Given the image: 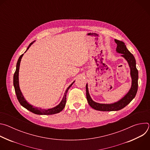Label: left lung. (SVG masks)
Returning <instances> with one entry per match:
<instances>
[{"label":"left lung","instance_id":"obj_1","mask_svg":"<svg viewBox=\"0 0 150 150\" xmlns=\"http://www.w3.org/2000/svg\"><path fill=\"white\" fill-rule=\"evenodd\" d=\"M117 44L116 52L122 54L121 56L123 57L128 64L131 69V76L132 78L131 87L128 93L120 100L112 104H101L94 101L91 98L88 85H86V96L89 105L95 110L99 111L109 112V111H117L124 108L129 104L135 97L138 90V71L136 67V60L134 55L127 50L124 42L122 41L115 40Z\"/></svg>","mask_w":150,"mask_h":150}]
</instances>
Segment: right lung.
<instances>
[{
    "mask_svg": "<svg viewBox=\"0 0 150 150\" xmlns=\"http://www.w3.org/2000/svg\"><path fill=\"white\" fill-rule=\"evenodd\" d=\"M35 41H33L30 44L28 47H27L25 52L28 50V49L30 48V47L33 44V42H34ZM24 54H21L20 57H19L17 63H16V71L15 72V74L13 75V86L15 88V93L18 98V101L21 104V105L23 106L24 108L27 109L28 110L31 112L32 113L36 114V115H54L56 113H58L60 112L63 109L65 108V106L66 105V102H67V94L68 91V90L70 88V87L72 86V84L74 83L75 81H74L68 87L67 90L65 91V94H64V96L63 97V98L60 103L56 105L54 108H53L52 109H42L41 108H37V107H34L33 105H31L29 104L26 100L24 98L22 93H21L19 88V66H20V63L21 59H22Z\"/></svg>",
    "mask_w": 150,
    "mask_h": 150,
    "instance_id": "right-lung-1",
    "label": "right lung"
}]
</instances>
